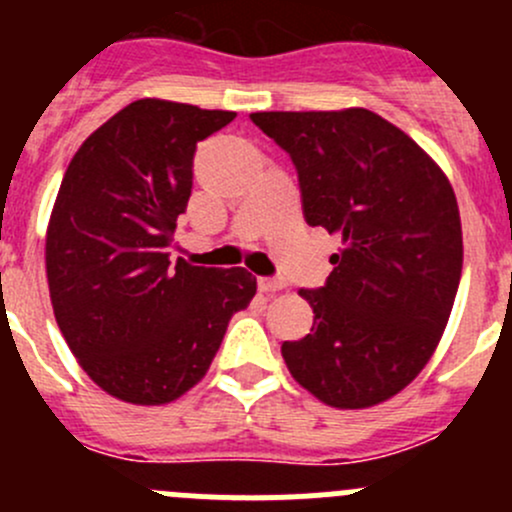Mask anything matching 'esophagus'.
Instances as JSON below:
<instances>
[{"label":"esophagus","instance_id":"esophagus-1","mask_svg":"<svg viewBox=\"0 0 512 512\" xmlns=\"http://www.w3.org/2000/svg\"><path fill=\"white\" fill-rule=\"evenodd\" d=\"M257 287L262 289V292H280V289H285V280H277V277H260L257 280Z\"/></svg>","mask_w":512,"mask_h":512}]
</instances>
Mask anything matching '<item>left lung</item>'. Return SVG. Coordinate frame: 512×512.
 <instances>
[{
  "mask_svg": "<svg viewBox=\"0 0 512 512\" xmlns=\"http://www.w3.org/2000/svg\"><path fill=\"white\" fill-rule=\"evenodd\" d=\"M250 118L292 158L304 220L342 237L327 285L299 289L314 324L282 344L289 374L334 409L381 404L416 379L451 317L463 267L451 183L366 108Z\"/></svg>",
  "mask_w": 512,
  "mask_h": 512,
  "instance_id": "obj_1",
  "label": "left lung"
}]
</instances>
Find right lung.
Segmentation results:
<instances>
[{"label":"right lung","mask_w":512,"mask_h":512,"mask_svg":"<svg viewBox=\"0 0 512 512\" xmlns=\"http://www.w3.org/2000/svg\"><path fill=\"white\" fill-rule=\"evenodd\" d=\"M235 111L141 98L71 158L46 230L51 307L81 369L106 394L160 406L193 389L257 280L168 247L193 188L198 141Z\"/></svg>","instance_id":"right-lung-1"}]
</instances>
